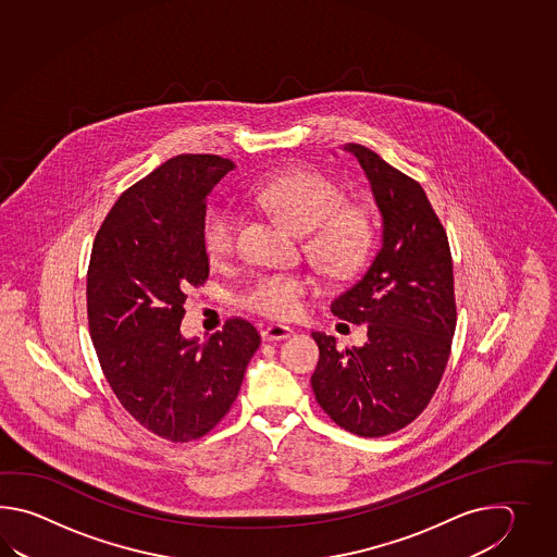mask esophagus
<instances>
[{"label": "esophagus", "instance_id": "esophagus-1", "mask_svg": "<svg viewBox=\"0 0 557 557\" xmlns=\"http://www.w3.org/2000/svg\"><path fill=\"white\" fill-rule=\"evenodd\" d=\"M293 332H295L293 329L283 326V324H269V326L262 331V341H267V343L284 341V338H288Z\"/></svg>", "mask_w": 557, "mask_h": 557}]
</instances>
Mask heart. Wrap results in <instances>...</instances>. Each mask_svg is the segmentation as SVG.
<instances>
[{"mask_svg":"<svg viewBox=\"0 0 557 557\" xmlns=\"http://www.w3.org/2000/svg\"><path fill=\"white\" fill-rule=\"evenodd\" d=\"M255 205L274 214L296 235H308V250L331 276H348L367 259L374 240V223L360 207H343L344 193L332 178L317 171H286L267 178L252 193ZM237 213L231 205H216L202 223V243L209 259L225 261L235 250ZM310 283L298 274L257 276L240 293L238 302L261 317L288 320L296 317Z\"/></svg>","mask_w":557,"mask_h":557,"instance_id":"heart-1","label":"heart"}]
</instances>
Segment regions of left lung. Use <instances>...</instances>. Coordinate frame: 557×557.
Instances as JSON below:
<instances>
[{
	"label": "left lung",
	"instance_id": "left-lung-1",
	"mask_svg": "<svg viewBox=\"0 0 557 557\" xmlns=\"http://www.w3.org/2000/svg\"><path fill=\"white\" fill-rule=\"evenodd\" d=\"M362 166L380 213V249L364 274L332 300L334 317L367 324V343L320 348L310 379L317 403L344 430L379 438L410 424L438 388L456 331L446 231L414 178L364 145L346 143Z\"/></svg>",
	"mask_w": 557,
	"mask_h": 557
}]
</instances>
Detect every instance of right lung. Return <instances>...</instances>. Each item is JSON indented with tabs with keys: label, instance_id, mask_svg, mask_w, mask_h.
Wrapping results in <instances>:
<instances>
[{
	"label": "right lung",
	"instance_id": "add662e5",
	"mask_svg": "<svg viewBox=\"0 0 557 557\" xmlns=\"http://www.w3.org/2000/svg\"><path fill=\"white\" fill-rule=\"evenodd\" d=\"M235 163L177 154L125 190L97 231L87 271V319L119 403L171 442L213 430L237 398L261 334L228 319L207 343L185 338L187 288L209 278L207 197Z\"/></svg>",
	"mask_w": 557,
	"mask_h": 557
}]
</instances>
